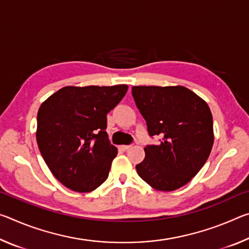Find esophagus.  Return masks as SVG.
<instances>
[{"mask_svg":"<svg viewBox=\"0 0 249 249\" xmlns=\"http://www.w3.org/2000/svg\"><path fill=\"white\" fill-rule=\"evenodd\" d=\"M120 148L122 150H128L129 148H132V145H122L120 146Z\"/></svg>","mask_w":249,"mask_h":249,"instance_id":"34e87169","label":"esophagus"}]
</instances>
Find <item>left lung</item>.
Masks as SVG:
<instances>
[{
	"label": "left lung",
	"instance_id": "8db88e82",
	"mask_svg": "<svg viewBox=\"0 0 249 249\" xmlns=\"http://www.w3.org/2000/svg\"><path fill=\"white\" fill-rule=\"evenodd\" d=\"M137 108L150 136L160 144L146 146L138 176L158 191H174L187 184L208 160L214 142L209 105L182 86L132 88Z\"/></svg>",
	"mask_w": 249,
	"mask_h": 249
}]
</instances>
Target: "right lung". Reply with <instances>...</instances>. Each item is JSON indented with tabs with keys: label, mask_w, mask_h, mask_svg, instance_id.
Returning <instances> with one entry per match:
<instances>
[{
	"label": "right lung",
	"mask_w": 249,
	"mask_h": 249,
	"mask_svg": "<svg viewBox=\"0 0 249 249\" xmlns=\"http://www.w3.org/2000/svg\"><path fill=\"white\" fill-rule=\"evenodd\" d=\"M126 84L65 87L43 102L36 140L46 165L70 190L90 192L107 179L117 148L108 141L107 114L124 98Z\"/></svg>",
	"instance_id": "1"
}]
</instances>
